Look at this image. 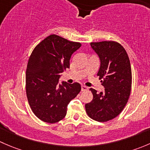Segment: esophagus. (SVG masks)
<instances>
[{
  "mask_svg": "<svg viewBox=\"0 0 150 150\" xmlns=\"http://www.w3.org/2000/svg\"><path fill=\"white\" fill-rule=\"evenodd\" d=\"M88 90V88L85 86H81V91H87Z\"/></svg>",
  "mask_w": 150,
  "mask_h": 150,
  "instance_id": "esophagus-1",
  "label": "esophagus"
}]
</instances>
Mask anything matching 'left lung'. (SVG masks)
<instances>
[{
  "label": "left lung",
  "instance_id": "obj_1",
  "mask_svg": "<svg viewBox=\"0 0 150 150\" xmlns=\"http://www.w3.org/2000/svg\"><path fill=\"white\" fill-rule=\"evenodd\" d=\"M101 65L97 75L104 88L97 93L90 88L93 99L86 104L88 116L98 122L111 120L120 114L129 99L132 72L129 57L121 44L112 40L91 42Z\"/></svg>",
  "mask_w": 150,
  "mask_h": 150
}]
</instances>
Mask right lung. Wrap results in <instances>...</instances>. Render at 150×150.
I'll list each match as a JSON object with an SVG mask.
<instances>
[{
  "label": "right lung",
  "instance_id": "obj_1",
  "mask_svg": "<svg viewBox=\"0 0 150 150\" xmlns=\"http://www.w3.org/2000/svg\"><path fill=\"white\" fill-rule=\"evenodd\" d=\"M81 46V43L53 34L31 53L26 70L27 97L33 112L42 121L62 120L68 104L81 91L78 83H59L60 73L69 68L71 56Z\"/></svg>",
  "mask_w": 150,
  "mask_h": 150
}]
</instances>
